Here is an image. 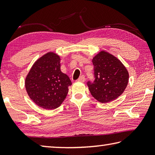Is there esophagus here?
Segmentation results:
<instances>
[{"instance_id": "esophagus-1", "label": "esophagus", "mask_w": 155, "mask_h": 155, "mask_svg": "<svg viewBox=\"0 0 155 155\" xmlns=\"http://www.w3.org/2000/svg\"><path fill=\"white\" fill-rule=\"evenodd\" d=\"M85 81V78L83 75L81 76V77L78 78V81H80V82H84Z\"/></svg>"}]
</instances>
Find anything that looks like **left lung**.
Masks as SVG:
<instances>
[{
	"mask_svg": "<svg viewBox=\"0 0 155 155\" xmlns=\"http://www.w3.org/2000/svg\"><path fill=\"white\" fill-rule=\"evenodd\" d=\"M95 80L87 82L89 90L100 103L114 101L124 92L128 85L129 74L120 60L109 52H99L92 59Z\"/></svg>",
	"mask_w": 155,
	"mask_h": 155,
	"instance_id": "left-lung-1",
	"label": "left lung"
}]
</instances>
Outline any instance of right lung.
Here are the masks:
<instances>
[{"label": "right lung", "mask_w": 155, "mask_h": 155, "mask_svg": "<svg viewBox=\"0 0 155 155\" xmlns=\"http://www.w3.org/2000/svg\"><path fill=\"white\" fill-rule=\"evenodd\" d=\"M60 57L48 52L34 63L25 78L28 96L37 105L44 109L59 107L66 98L72 82L61 71Z\"/></svg>", "instance_id": "obj_1"}]
</instances>
